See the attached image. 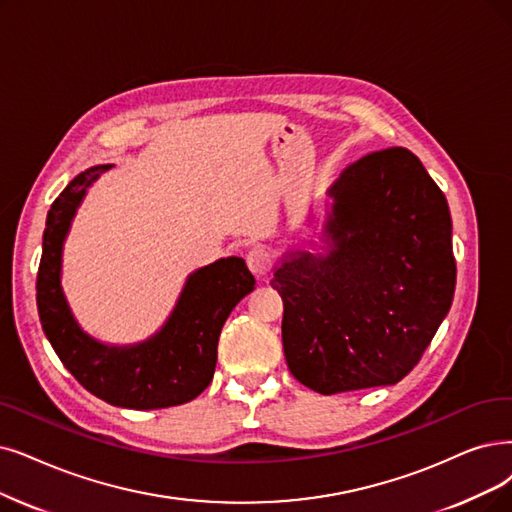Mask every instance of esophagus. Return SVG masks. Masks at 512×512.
I'll use <instances>...</instances> for the list:
<instances>
[{"label": "esophagus", "instance_id": "34e87169", "mask_svg": "<svg viewBox=\"0 0 512 512\" xmlns=\"http://www.w3.org/2000/svg\"><path fill=\"white\" fill-rule=\"evenodd\" d=\"M248 267L256 277H267L271 271V254L262 248H254L248 254Z\"/></svg>", "mask_w": 512, "mask_h": 512}]
</instances>
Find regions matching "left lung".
Segmentation results:
<instances>
[{"instance_id": "1", "label": "left lung", "mask_w": 512, "mask_h": 512, "mask_svg": "<svg viewBox=\"0 0 512 512\" xmlns=\"http://www.w3.org/2000/svg\"><path fill=\"white\" fill-rule=\"evenodd\" d=\"M327 195L323 252H288L271 281L285 361L321 395L397 384L454 300L447 199L401 147L351 163Z\"/></svg>"}]
</instances>
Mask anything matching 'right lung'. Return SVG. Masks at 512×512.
<instances>
[{"label": "right lung", "mask_w": 512, "mask_h": 512, "mask_svg": "<svg viewBox=\"0 0 512 512\" xmlns=\"http://www.w3.org/2000/svg\"><path fill=\"white\" fill-rule=\"evenodd\" d=\"M111 168L94 166L77 174L52 203L37 271L39 321L58 359L86 391L117 407L161 410L206 391L216 370L222 325L254 290L256 279L243 258H220L189 275L172 315L149 340L113 346L88 336L60 285L63 243L81 199Z\"/></svg>", "instance_id": "add662e5"}]
</instances>
